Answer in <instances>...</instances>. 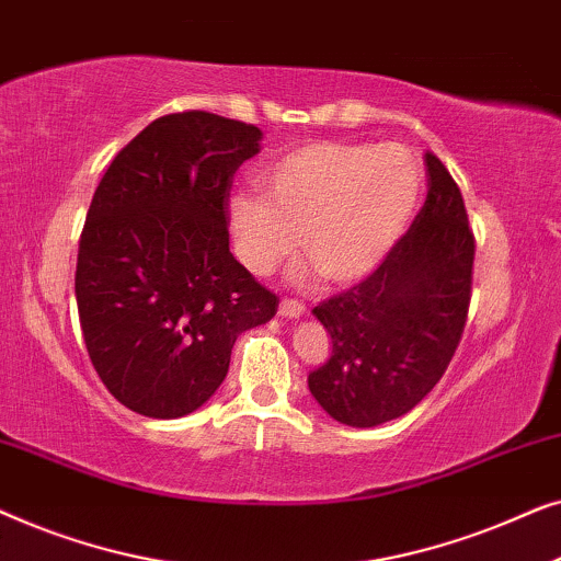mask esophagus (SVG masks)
Wrapping results in <instances>:
<instances>
[{
	"instance_id": "esophagus-1",
	"label": "esophagus",
	"mask_w": 561,
	"mask_h": 561,
	"mask_svg": "<svg viewBox=\"0 0 561 561\" xmlns=\"http://www.w3.org/2000/svg\"><path fill=\"white\" fill-rule=\"evenodd\" d=\"M304 304H298V301H280V306H278V313L283 319H301L304 317Z\"/></svg>"
}]
</instances>
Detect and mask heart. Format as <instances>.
<instances>
[{"mask_svg": "<svg viewBox=\"0 0 561 561\" xmlns=\"http://www.w3.org/2000/svg\"><path fill=\"white\" fill-rule=\"evenodd\" d=\"M263 196L229 198L237 255L267 275L301 242L309 263L296 280L321 273L336 286L363 280L401 240L421 196V168L403 145L304 142L260 171Z\"/></svg>", "mask_w": 561, "mask_h": 561, "instance_id": "heart-1", "label": "heart"}]
</instances>
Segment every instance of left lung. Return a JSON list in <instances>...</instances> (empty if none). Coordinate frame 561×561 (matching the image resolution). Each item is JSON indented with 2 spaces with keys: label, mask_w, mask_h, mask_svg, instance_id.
<instances>
[{
  "label": "left lung",
  "mask_w": 561,
  "mask_h": 561,
  "mask_svg": "<svg viewBox=\"0 0 561 561\" xmlns=\"http://www.w3.org/2000/svg\"><path fill=\"white\" fill-rule=\"evenodd\" d=\"M421 211L370 278L311 313L332 357L309 373L317 403L340 424L380 426L421 403L447 370L467 321L474 237L455 179L426 152Z\"/></svg>",
  "instance_id": "obj_1"
}]
</instances>
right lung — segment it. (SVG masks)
I'll use <instances>...</instances> for the list:
<instances>
[{"mask_svg":"<svg viewBox=\"0 0 561 561\" xmlns=\"http://www.w3.org/2000/svg\"><path fill=\"white\" fill-rule=\"evenodd\" d=\"M263 133L209 112L150 122L91 198L76 304L91 365L129 411L181 419L227 378L237 336L278 298L229 252L232 175Z\"/></svg>","mask_w":561,"mask_h":561,"instance_id":"1","label":"right lung"}]
</instances>
